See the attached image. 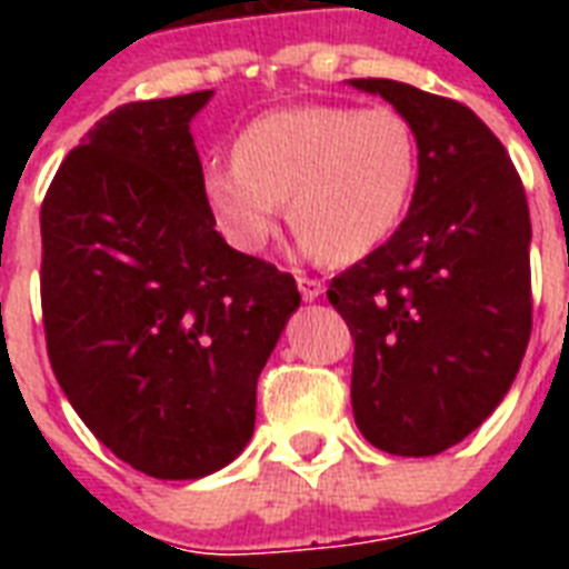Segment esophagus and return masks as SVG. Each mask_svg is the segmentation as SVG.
<instances>
[{
  "mask_svg": "<svg viewBox=\"0 0 569 569\" xmlns=\"http://www.w3.org/2000/svg\"><path fill=\"white\" fill-rule=\"evenodd\" d=\"M298 289H301L303 301H316L321 292H325V283L321 280H312L307 274H298Z\"/></svg>",
  "mask_w": 569,
  "mask_h": 569,
  "instance_id": "esophagus-1",
  "label": "esophagus"
}]
</instances>
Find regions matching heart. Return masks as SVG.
I'll use <instances>...</instances> for the list:
<instances>
[{
    "mask_svg": "<svg viewBox=\"0 0 569 569\" xmlns=\"http://www.w3.org/2000/svg\"><path fill=\"white\" fill-rule=\"evenodd\" d=\"M416 173L419 147L398 111L312 102L248 123L236 159L206 168L203 197L241 250L266 248L289 197L301 248L346 266L398 230Z\"/></svg>",
    "mask_w": 569,
    "mask_h": 569,
    "instance_id": "b5f03b06",
    "label": "heart"
}]
</instances>
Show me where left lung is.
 Wrapping results in <instances>:
<instances>
[{
  "label": "left lung",
  "instance_id": "left-lung-1",
  "mask_svg": "<svg viewBox=\"0 0 569 569\" xmlns=\"http://www.w3.org/2000/svg\"><path fill=\"white\" fill-rule=\"evenodd\" d=\"M410 123L419 180L378 250L330 280L355 337L351 407L366 440L440 455L493 413L531 337V221L502 141L463 102L351 79Z\"/></svg>",
  "mask_w": 569,
  "mask_h": 569
}]
</instances>
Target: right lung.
Here are the masks:
<instances>
[{"label": "right lung", "mask_w": 569, "mask_h": 569, "mask_svg": "<svg viewBox=\"0 0 569 569\" xmlns=\"http://www.w3.org/2000/svg\"><path fill=\"white\" fill-rule=\"evenodd\" d=\"M209 100L109 111L40 206L52 372L106 449L164 481L239 458L259 372L301 303L292 274L214 230L189 127Z\"/></svg>", "instance_id": "add662e5"}]
</instances>
